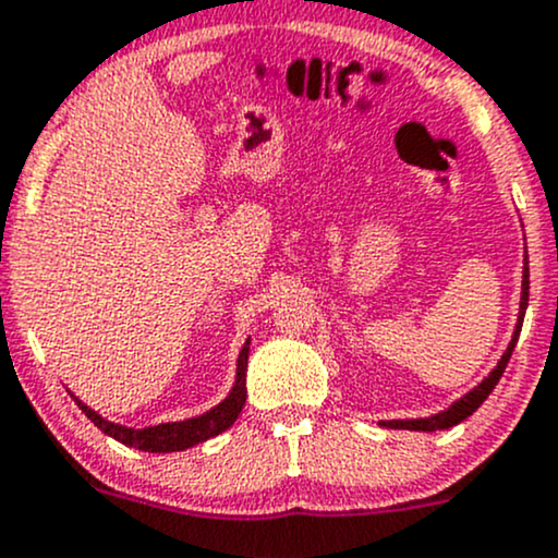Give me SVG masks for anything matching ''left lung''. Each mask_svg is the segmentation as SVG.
<instances>
[{
  "label": "left lung",
  "mask_w": 558,
  "mask_h": 558,
  "mask_svg": "<svg viewBox=\"0 0 558 558\" xmlns=\"http://www.w3.org/2000/svg\"><path fill=\"white\" fill-rule=\"evenodd\" d=\"M526 303H530V257L524 255V271H521L519 319H515V330H513V338H510L508 349H505V354H502V357H499V363L492 367L489 376H486L481 384H475V387L470 389L468 395H462V398H459V400H453V403L446 408V411H438V413H433V416H422V418H389V422H378V424H381V427H389V429H416V433H435V429H449V427H453V424L464 422V418H468L470 413L478 411L481 403H484V400L489 398L492 389L497 387V381H499V378H502L505 365H508L510 354H513L515 341H519L521 325H524Z\"/></svg>",
  "instance_id": "obj_1"
}]
</instances>
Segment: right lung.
<instances>
[{"mask_svg": "<svg viewBox=\"0 0 558 558\" xmlns=\"http://www.w3.org/2000/svg\"><path fill=\"white\" fill-rule=\"evenodd\" d=\"M246 360H250V338L241 347L239 360H236V381H233L231 392H228L226 400H220L215 408H209L201 416L185 418V422H166L155 424V427H125V424H114L109 418L96 413L94 408H88L83 400L74 398V403L80 405V411L101 429V433L109 435V438L120 440L123 446H131V449L150 451V453H169V451H185L193 449V446L204 444V440L215 438V435L226 433L233 422L239 418L241 408H244L246 400Z\"/></svg>", "mask_w": 558, "mask_h": 558, "instance_id": "add662e5", "label": "right lung"}]
</instances>
